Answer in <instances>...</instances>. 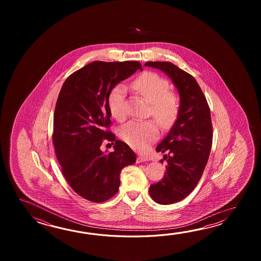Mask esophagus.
Wrapping results in <instances>:
<instances>
[{"label": "esophagus", "instance_id": "1", "mask_svg": "<svg viewBox=\"0 0 261 261\" xmlns=\"http://www.w3.org/2000/svg\"><path fill=\"white\" fill-rule=\"evenodd\" d=\"M148 161H149V159H148L147 156H144V155H138V156H137V162H138V163Z\"/></svg>", "mask_w": 261, "mask_h": 261}]
</instances>
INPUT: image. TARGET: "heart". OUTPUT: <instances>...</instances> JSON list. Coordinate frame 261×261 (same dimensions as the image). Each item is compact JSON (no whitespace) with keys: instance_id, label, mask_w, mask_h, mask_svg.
<instances>
[{"instance_id":"b5f03b06","label":"heart","mask_w":261,"mask_h":261,"mask_svg":"<svg viewBox=\"0 0 261 261\" xmlns=\"http://www.w3.org/2000/svg\"><path fill=\"white\" fill-rule=\"evenodd\" d=\"M133 89L150 103V115L162 128H172L180 112V100L177 95L169 91L170 84L165 78L153 72H144L133 82ZM125 86L117 85L108 97V106L112 116L122 121L127 116ZM159 128L155 121L130 120L120 128V137L133 148L143 150L155 141Z\"/></svg>"}]
</instances>
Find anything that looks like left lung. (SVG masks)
Returning a JSON list of instances; mask_svg holds the SVG:
<instances>
[{
    "label": "left lung",
    "instance_id": "left-lung-1",
    "mask_svg": "<svg viewBox=\"0 0 261 261\" xmlns=\"http://www.w3.org/2000/svg\"><path fill=\"white\" fill-rule=\"evenodd\" d=\"M144 65L166 72L180 95L177 120L155 148L167 153L163 156L168 163L166 173L149 188L155 202L172 204L190 194L205 169L213 142L211 112L199 84L189 72L169 61H148Z\"/></svg>",
    "mask_w": 261,
    "mask_h": 261
}]
</instances>
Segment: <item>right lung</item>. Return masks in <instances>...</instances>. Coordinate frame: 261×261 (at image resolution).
I'll use <instances>...</instances> for the list:
<instances>
[{"mask_svg":"<svg viewBox=\"0 0 261 261\" xmlns=\"http://www.w3.org/2000/svg\"><path fill=\"white\" fill-rule=\"evenodd\" d=\"M138 69L139 61H93L72 72L60 91L52 135L56 156L67 183L89 201L99 203L117 194L121 170L136 161L128 144L109 130L108 97ZM103 141H115V150L102 152Z\"/></svg>","mask_w":261,"mask_h":261,"instance_id":"right-lung-1","label":"right lung"}]
</instances>
